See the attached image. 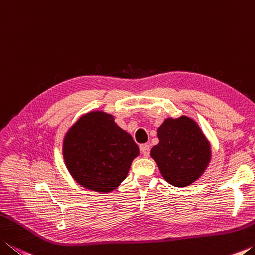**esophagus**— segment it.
<instances>
[{
    "label": "esophagus",
    "mask_w": 255,
    "mask_h": 255,
    "mask_svg": "<svg viewBox=\"0 0 255 255\" xmlns=\"http://www.w3.org/2000/svg\"><path fill=\"white\" fill-rule=\"evenodd\" d=\"M140 150H141V153H142V155L144 156V157H148L149 156V153H150V147L148 144H141L140 145Z\"/></svg>",
    "instance_id": "1"
}]
</instances>
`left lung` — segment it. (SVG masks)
Wrapping results in <instances>:
<instances>
[{"mask_svg":"<svg viewBox=\"0 0 255 255\" xmlns=\"http://www.w3.org/2000/svg\"><path fill=\"white\" fill-rule=\"evenodd\" d=\"M158 144L150 150L161 176L185 187L202 176L211 161V144L199 124L189 116L167 118L158 128Z\"/></svg>","mask_w":255,"mask_h":255,"instance_id":"obj_1","label":"left lung"}]
</instances>
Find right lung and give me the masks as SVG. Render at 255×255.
I'll return each mask as SVG.
<instances>
[{
	"instance_id": "right-lung-1",
	"label": "right lung",
	"mask_w": 255,
	"mask_h": 255,
	"mask_svg": "<svg viewBox=\"0 0 255 255\" xmlns=\"http://www.w3.org/2000/svg\"><path fill=\"white\" fill-rule=\"evenodd\" d=\"M139 153L130 133L103 111L80 116L63 139V158L70 175L79 185L99 193L115 190Z\"/></svg>"
}]
</instances>
